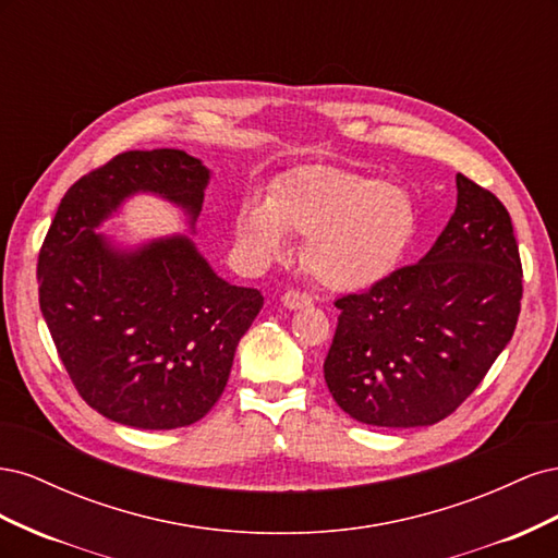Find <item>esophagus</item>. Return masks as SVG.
<instances>
[{
    "label": "esophagus",
    "instance_id": "34e87169",
    "mask_svg": "<svg viewBox=\"0 0 558 558\" xmlns=\"http://www.w3.org/2000/svg\"><path fill=\"white\" fill-rule=\"evenodd\" d=\"M281 302H283V307H289V310H302V307L312 305V298L307 293L298 291V289H291V291L283 293Z\"/></svg>",
    "mask_w": 558,
    "mask_h": 558
}]
</instances>
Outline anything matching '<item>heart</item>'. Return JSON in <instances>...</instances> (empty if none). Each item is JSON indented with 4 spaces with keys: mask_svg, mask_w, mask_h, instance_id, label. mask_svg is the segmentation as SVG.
Wrapping results in <instances>:
<instances>
[{
    "mask_svg": "<svg viewBox=\"0 0 558 558\" xmlns=\"http://www.w3.org/2000/svg\"><path fill=\"white\" fill-rule=\"evenodd\" d=\"M238 240L258 260L281 258L307 240L310 272L332 291H361L408 256L418 214L408 191L342 167H302L272 197L253 195L238 211Z\"/></svg>",
    "mask_w": 558,
    "mask_h": 558,
    "instance_id": "1",
    "label": "heart"
}]
</instances>
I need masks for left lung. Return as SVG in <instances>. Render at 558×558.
I'll return each mask as SVG.
<instances>
[{
	"mask_svg": "<svg viewBox=\"0 0 558 558\" xmlns=\"http://www.w3.org/2000/svg\"><path fill=\"white\" fill-rule=\"evenodd\" d=\"M456 209L424 258L335 300L324 377L361 424H437L512 340L523 293L512 218L472 179L456 174Z\"/></svg>",
	"mask_w": 558,
	"mask_h": 558,
	"instance_id": "obj_1",
	"label": "left lung"
}]
</instances>
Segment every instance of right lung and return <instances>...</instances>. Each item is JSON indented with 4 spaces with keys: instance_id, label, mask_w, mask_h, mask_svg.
Returning a JSON list of instances; mask_svg holds the SVG:
<instances>
[{
    "instance_id": "obj_1",
    "label": "right lung",
    "mask_w": 558,
    "mask_h": 558,
    "mask_svg": "<svg viewBox=\"0 0 558 558\" xmlns=\"http://www.w3.org/2000/svg\"><path fill=\"white\" fill-rule=\"evenodd\" d=\"M209 170L179 148L125 150L64 193L39 251V305L58 356L93 410L144 430L191 426L221 398L256 289L214 275L189 238L113 248L99 223L134 193L195 221Z\"/></svg>"
}]
</instances>
